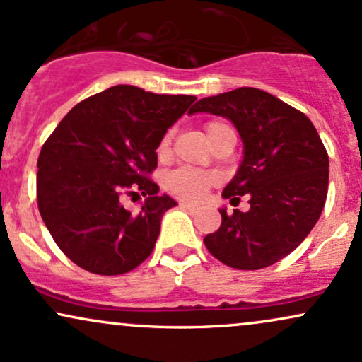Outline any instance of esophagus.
I'll list each match as a JSON object with an SVG mask.
<instances>
[{"instance_id":"obj_1","label":"esophagus","mask_w":362,"mask_h":362,"mask_svg":"<svg viewBox=\"0 0 362 362\" xmlns=\"http://www.w3.org/2000/svg\"><path fill=\"white\" fill-rule=\"evenodd\" d=\"M180 207L182 209H185V211H189V213H199V207L197 206H192V204H187V202H182L180 204Z\"/></svg>"}]
</instances>
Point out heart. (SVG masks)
<instances>
[{
    "instance_id": "1",
    "label": "heart",
    "mask_w": 362,
    "mask_h": 362,
    "mask_svg": "<svg viewBox=\"0 0 362 362\" xmlns=\"http://www.w3.org/2000/svg\"><path fill=\"white\" fill-rule=\"evenodd\" d=\"M228 129L224 122L219 120H211L206 124V136L207 139H213L216 134ZM170 143H172V136L170 132L163 136L158 144V156L165 158L170 153ZM214 184V175L207 172H201V170L194 168H178L173 170L172 173H168L167 180H165V187L168 189L170 194H173L175 197L182 199V201H201L204 197L207 190L211 189V185Z\"/></svg>"
}]
</instances>
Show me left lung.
Here are the masks:
<instances>
[{
    "label": "left lung",
    "mask_w": 362,
    "mask_h": 362,
    "mask_svg": "<svg viewBox=\"0 0 362 362\" xmlns=\"http://www.w3.org/2000/svg\"><path fill=\"white\" fill-rule=\"evenodd\" d=\"M230 119L243 141V161L223 190L231 202L248 195L250 209L221 213V226L204 238L224 265L269 267L289 255L317 224L328 190V155L311 120L259 88L242 86L201 98L189 114Z\"/></svg>",
    "instance_id": "left-lung-1"
}]
</instances>
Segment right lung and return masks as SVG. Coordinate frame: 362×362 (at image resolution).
Returning a JSON list of instances; mask_svg holds the SVG:
<instances>
[{
  "instance_id": "1",
  "label": "right lung",
  "mask_w": 362,
  "mask_h": 362,
  "mask_svg": "<svg viewBox=\"0 0 362 362\" xmlns=\"http://www.w3.org/2000/svg\"><path fill=\"white\" fill-rule=\"evenodd\" d=\"M195 102L117 85L74 105L37 161V204L69 260L100 276L131 272L151 255L161 216L177 206L149 178L167 129ZM146 194L139 215L122 194Z\"/></svg>"
}]
</instances>
